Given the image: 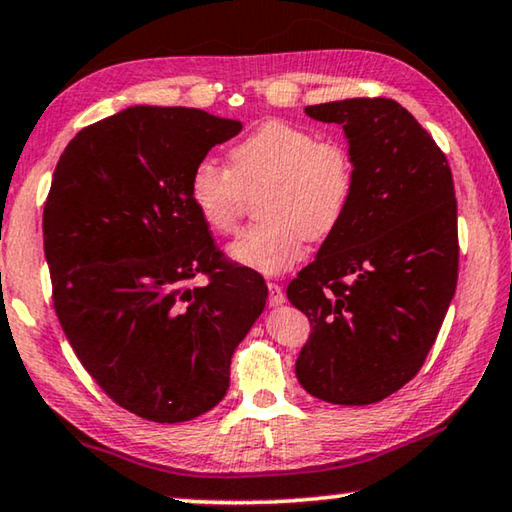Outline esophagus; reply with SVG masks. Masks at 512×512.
<instances>
[{"mask_svg":"<svg viewBox=\"0 0 512 512\" xmlns=\"http://www.w3.org/2000/svg\"><path fill=\"white\" fill-rule=\"evenodd\" d=\"M285 303V291L278 285V282H269V305L278 307Z\"/></svg>","mask_w":512,"mask_h":512,"instance_id":"esophagus-1","label":"esophagus"}]
</instances>
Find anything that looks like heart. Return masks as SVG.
<instances>
[{
    "label": "heart",
    "mask_w": 512,
    "mask_h": 512,
    "mask_svg": "<svg viewBox=\"0 0 512 512\" xmlns=\"http://www.w3.org/2000/svg\"><path fill=\"white\" fill-rule=\"evenodd\" d=\"M257 196L262 221L230 246V255L259 273H282L305 255V241L330 237L344 221L355 189L353 157L344 143L312 129L266 120L230 150V168L200 159L189 175V198L214 232L237 230L246 193Z\"/></svg>",
    "instance_id": "b5f03b06"
}]
</instances>
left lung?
<instances>
[{
    "instance_id": "obj_1",
    "label": "left lung",
    "mask_w": 512,
    "mask_h": 512,
    "mask_svg": "<svg viewBox=\"0 0 512 512\" xmlns=\"http://www.w3.org/2000/svg\"><path fill=\"white\" fill-rule=\"evenodd\" d=\"M344 127L355 189L344 221L287 298L310 319L298 383L335 405H369L410 383L458 282V205L449 161L387 97L307 107Z\"/></svg>"
}]
</instances>
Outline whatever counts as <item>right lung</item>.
Listing matches in <instances>:
<instances>
[{
  "instance_id": "obj_1",
  "label": "right lung",
  "mask_w": 512,
  "mask_h": 512,
  "mask_svg": "<svg viewBox=\"0 0 512 512\" xmlns=\"http://www.w3.org/2000/svg\"><path fill=\"white\" fill-rule=\"evenodd\" d=\"M241 132L184 107H129L81 129L43 212L52 300L102 392L180 424L230 387V360L266 305L257 271L227 262L189 198L191 168ZM205 274V286H191Z\"/></svg>"
}]
</instances>
